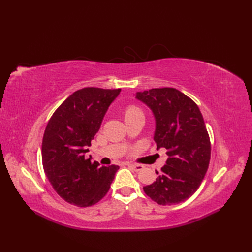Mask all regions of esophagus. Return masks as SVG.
<instances>
[{
	"label": "esophagus",
	"mask_w": 252,
	"mask_h": 252,
	"mask_svg": "<svg viewBox=\"0 0 252 252\" xmlns=\"http://www.w3.org/2000/svg\"><path fill=\"white\" fill-rule=\"evenodd\" d=\"M128 166L130 167V168H132L134 171H141L144 167L140 164H128Z\"/></svg>",
	"instance_id": "obj_1"
}]
</instances>
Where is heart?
I'll return each instance as SVG.
<instances>
[{
  "instance_id": "heart-1",
  "label": "heart",
  "mask_w": 252,
  "mask_h": 252,
  "mask_svg": "<svg viewBox=\"0 0 252 252\" xmlns=\"http://www.w3.org/2000/svg\"><path fill=\"white\" fill-rule=\"evenodd\" d=\"M138 112H141V110L138 107H135V106H129V107H127L125 110V118L130 117L132 114L138 113Z\"/></svg>"
}]
</instances>
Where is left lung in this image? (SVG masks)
Here are the masks:
<instances>
[{"label":"left lung","instance_id":"1","mask_svg":"<svg viewBox=\"0 0 252 252\" xmlns=\"http://www.w3.org/2000/svg\"><path fill=\"white\" fill-rule=\"evenodd\" d=\"M135 98L154 113V140L168 156L162 172L156 171V182L143 187L144 191L159 205L184 202L200 187L209 166L211 145L202 113L191 98L175 88L144 90Z\"/></svg>","mask_w":252,"mask_h":252}]
</instances>
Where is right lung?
<instances>
[{"mask_svg": "<svg viewBox=\"0 0 252 252\" xmlns=\"http://www.w3.org/2000/svg\"><path fill=\"white\" fill-rule=\"evenodd\" d=\"M121 89L86 87L59 106L45 129L42 162L56 192L67 203L89 207L108 192L119 166L91 162L85 154Z\"/></svg>", "mask_w": 252, "mask_h": 252, "instance_id": "add662e5", "label": "right lung"}]
</instances>
